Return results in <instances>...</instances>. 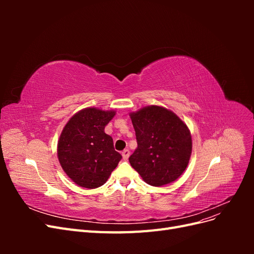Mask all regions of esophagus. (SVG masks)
<instances>
[{
	"label": "esophagus",
	"instance_id": "34e87169",
	"mask_svg": "<svg viewBox=\"0 0 254 254\" xmlns=\"http://www.w3.org/2000/svg\"><path fill=\"white\" fill-rule=\"evenodd\" d=\"M122 156H123V159H124V160H128V158H129V156H130V151H129V149L123 150V152H122Z\"/></svg>",
	"mask_w": 254,
	"mask_h": 254
}]
</instances>
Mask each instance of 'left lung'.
Listing matches in <instances>:
<instances>
[{
	"mask_svg": "<svg viewBox=\"0 0 254 254\" xmlns=\"http://www.w3.org/2000/svg\"><path fill=\"white\" fill-rule=\"evenodd\" d=\"M137 147L129 162L143 180L162 187L186 171L191 153L188 126L171 110L148 106L130 113Z\"/></svg>",
	"mask_w": 254,
	"mask_h": 254,
	"instance_id": "1",
	"label": "left lung"
}]
</instances>
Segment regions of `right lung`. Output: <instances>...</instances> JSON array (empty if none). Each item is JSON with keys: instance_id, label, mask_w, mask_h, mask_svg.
I'll use <instances>...</instances> for the list:
<instances>
[{"instance_id": "right-lung-1", "label": "right lung", "mask_w": 254, "mask_h": 254, "mask_svg": "<svg viewBox=\"0 0 254 254\" xmlns=\"http://www.w3.org/2000/svg\"><path fill=\"white\" fill-rule=\"evenodd\" d=\"M114 111L86 108L66 123L58 141V159L65 174L86 189L102 187L122 159L105 126Z\"/></svg>"}]
</instances>
